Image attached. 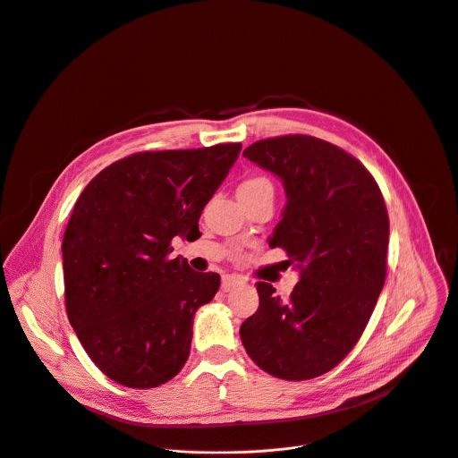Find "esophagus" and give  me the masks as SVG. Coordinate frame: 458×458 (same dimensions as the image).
<instances>
[{"label": "esophagus", "instance_id": "34e87169", "mask_svg": "<svg viewBox=\"0 0 458 458\" xmlns=\"http://www.w3.org/2000/svg\"><path fill=\"white\" fill-rule=\"evenodd\" d=\"M245 285V280L242 276H236V274H224L222 276V289L224 291H231L234 287Z\"/></svg>", "mask_w": 458, "mask_h": 458}]
</instances>
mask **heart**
Segmentation results:
<instances>
[{"label": "heart", "instance_id": "1", "mask_svg": "<svg viewBox=\"0 0 458 458\" xmlns=\"http://www.w3.org/2000/svg\"><path fill=\"white\" fill-rule=\"evenodd\" d=\"M261 188H272L270 182L263 176H252V178H247L245 182H242L238 188V193H250V191H256Z\"/></svg>", "mask_w": 458, "mask_h": 458}]
</instances>
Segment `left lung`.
<instances>
[{
  "mask_svg": "<svg viewBox=\"0 0 458 458\" xmlns=\"http://www.w3.org/2000/svg\"><path fill=\"white\" fill-rule=\"evenodd\" d=\"M243 157L276 174L282 220L268 236L300 270L291 298L258 282V310L240 327L267 374L305 381L332 370L367 327L386 278L390 222L374 176L341 148L309 135L258 140Z\"/></svg>",
  "mask_w": 458,
  "mask_h": 458,
  "instance_id": "obj_1",
  "label": "left lung"
}]
</instances>
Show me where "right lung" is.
I'll return each instance as SVG.
<instances>
[{"label":"right lung","instance_id":"add662e5","mask_svg":"<svg viewBox=\"0 0 458 458\" xmlns=\"http://www.w3.org/2000/svg\"><path fill=\"white\" fill-rule=\"evenodd\" d=\"M242 144L146 151L103 169L81 193L63 238L66 314L112 381L155 388L184 367L195 312L218 287L171 256V240L200 238L202 209Z\"/></svg>","mask_w":458,"mask_h":458}]
</instances>
